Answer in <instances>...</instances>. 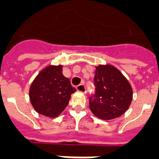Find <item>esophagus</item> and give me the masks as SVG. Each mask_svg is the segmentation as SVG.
Listing matches in <instances>:
<instances>
[{
	"mask_svg": "<svg viewBox=\"0 0 159 159\" xmlns=\"http://www.w3.org/2000/svg\"><path fill=\"white\" fill-rule=\"evenodd\" d=\"M77 90L78 91V92H81V93H86V88H85V86L83 84L78 85L77 87Z\"/></svg>",
	"mask_w": 159,
	"mask_h": 159,
	"instance_id": "esophagus-1",
	"label": "esophagus"
}]
</instances>
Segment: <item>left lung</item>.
Instances as JSON below:
<instances>
[{"mask_svg": "<svg viewBox=\"0 0 159 159\" xmlns=\"http://www.w3.org/2000/svg\"><path fill=\"white\" fill-rule=\"evenodd\" d=\"M95 95L89 98V107L96 117L112 120L122 116L133 100V88L121 71L111 64L96 66Z\"/></svg>", "mask_w": 159, "mask_h": 159, "instance_id": "left-lung-1", "label": "left lung"}]
</instances>
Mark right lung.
<instances>
[{
  "label": "right lung",
  "instance_id": "add662e5",
  "mask_svg": "<svg viewBox=\"0 0 159 159\" xmlns=\"http://www.w3.org/2000/svg\"><path fill=\"white\" fill-rule=\"evenodd\" d=\"M62 65H49L35 77L29 90L33 108L46 117H58L68 105L76 92L70 80L62 74Z\"/></svg>",
  "mask_w": 159,
  "mask_h": 159
}]
</instances>
